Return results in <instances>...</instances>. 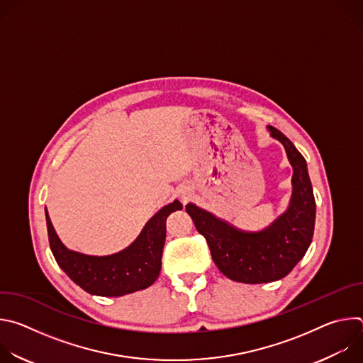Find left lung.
<instances>
[{"label":"left lung","mask_w":363,"mask_h":363,"mask_svg":"<svg viewBox=\"0 0 363 363\" xmlns=\"http://www.w3.org/2000/svg\"><path fill=\"white\" fill-rule=\"evenodd\" d=\"M273 138L286 147L293 167V195L289 210L263 231H242L211 213L186 203L185 211L196 231L208 242L211 257L228 279L247 284L276 281L286 277L306 254L313 238L316 201L306 160L276 128Z\"/></svg>","instance_id":"1"}]
</instances>
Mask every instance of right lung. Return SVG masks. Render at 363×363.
<instances>
[{
    "label": "right lung",
    "instance_id": "obj_1",
    "mask_svg": "<svg viewBox=\"0 0 363 363\" xmlns=\"http://www.w3.org/2000/svg\"><path fill=\"white\" fill-rule=\"evenodd\" d=\"M177 210H182L179 201L164 206L146 223L139 237L128 248L103 257L86 255L66 248L51 225L45 210L50 248L63 272L90 294L119 297L143 290L160 276L167 218Z\"/></svg>",
    "mask_w": 363,
    "mask_h": 363
}]
</instances>
